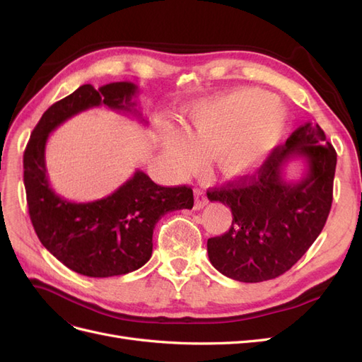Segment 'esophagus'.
Listing matches in <instances>:
<instances>
[{
	"instance_id": "esophagus-1",
	"label": "esophagus",
	"mask_w": 362,
	"mask_h": 362,
	"mask_svg": "<svg viewBox=\"0 0 362 362\" xmlns=\"http://www.w3.org/2000/svg\"><path fill=\"white\" fill-rule=\"evenodd\" d=\"M205 205H206V198H205L204 192L196 187L194 189V208L196 210H201V208H204Z\"/></svg>"
}]
</instances>
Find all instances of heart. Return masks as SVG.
<instances>
[{
    "instance_id": "heart-1",
    "label": "heart",
    "mask_w": 362,
    "mask_h": 362,
    "mask_svg": "<svg viewBox=\"0 0 362 362\" xmlns=\"http://www.w3.org/2000/svg\"><path fill=\"white\" fill-rule=\"evenodd\" d=\"M282 128V110L270 93L242 89L196 105L187 131L164 128L163 141L178 173L198 168L201 156L218 152V169L237 177L258 166Z\"/></svg>"
}]
</instances>
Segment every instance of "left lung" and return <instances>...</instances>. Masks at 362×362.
<instances>
[{"label": "left lung", "mask_w": 362, "mask_h": 362, "mask_svg": "<svg viewBox=\"0 0 362 362\" xmlns=\"http://www.w3.org/2000/svg\"><path fill=\"white\" fill-rule=\"evenodd\" d=\"M305 160L299 182L283 169ZM337 152L319 124H305L272 151L250 177L208 190L211 202L231 208L233 223L223 235L208 238L211 264L240 282H261L290 270L319 237L332 205Z\"/></svg>", "instance_id": "1"}]
</instances>
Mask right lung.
Here are the masks:
<instances>
[{
    "instance_id": "1",
    "label": "right lung",
    "mask_w": 362,
    "mask_h": 362,
    "mask_svg": "<svg viewBox=\"0 0 362 362\" xmlns=\"http://www.w3.org/2000/svg\"><path fill=\"white\" fill-rule=\"evenodd\" d=\"M139 87L128 81L78 87L42 115L24 152V185L31 223L51 254L68 269L90 278L127 275L152 255V234L170 211L192 210L193 190L161 187L136 170L112 194L92 202H71L52 190L45 166L48 136L64 120L93 107L134 115Z\"/></svg>"
}]
</instances>
